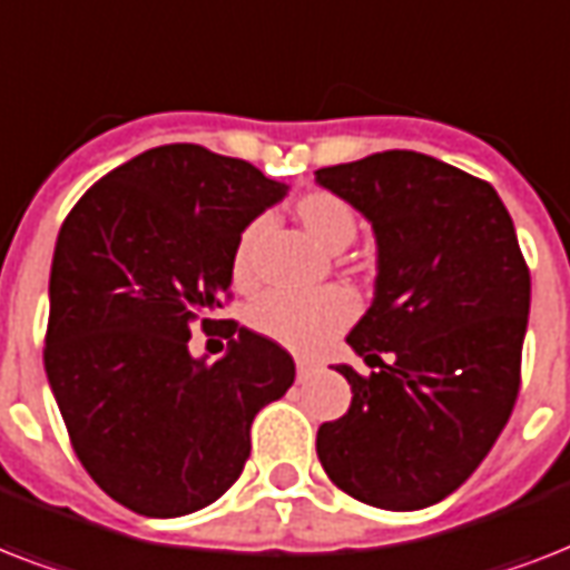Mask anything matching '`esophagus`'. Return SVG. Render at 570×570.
<instances>
[{"mask_svg": "<svg viewBox=\"0 0 570 570\" xmlns=\"http://www.w3.org/2000/svg\"><path fill=\"white\" fill-rule=\"evenodd\" d=\"M295 366H298V381L311 379V375L316 373V364H313V361H304V357H298V361H295Z\"/></svg>", "mask_w": 570, "mask_h": 570, "instance_id": "esophagus-1", "label": "esophagus"}]
</instances>
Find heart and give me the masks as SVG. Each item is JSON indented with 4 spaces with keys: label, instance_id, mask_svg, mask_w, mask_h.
I'll use <instances>...</instances> for the list:
<instances>
[{
    "label": "heart",
    "instance_id": "heart-1",
    "mask_svg": "<svg viewBox=\"0 0 570 570\" xmlns=\"http://www.w3.org/2000/svg\"><path fill=\"white\" fill-rule=\"evenodd\" d=\"M295 222L311 236L322 250L348 248L357 236V215L343 197L331 191H311L298 197L293 206ZM259 224H250L236 239L230 257L233 284L239 289H250L257 281L254 250H257ZM355 316V302L343 289H316V293H266L248 313L250 328L263 337L275 340L293 352H316L337 337Z\"/></svg>",
    "mask_w": 570,
    "mask_h": 570
}]
</instances>
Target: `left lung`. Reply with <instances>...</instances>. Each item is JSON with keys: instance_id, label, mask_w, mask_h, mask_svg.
I'll list each match as a JSON object with an SVG mask.
<instances>
[{"instance_id": "obj_1", "label": "left lung", "mask_w": 570, "mask_h": 570, "mask_svg": "<svg viewBox=\"0 0 570 570\" xmlns=\"http://www.w3.org/2000/svg\"><path fill=\"white\" fill-rule=\"evenodd\" d=\"M375 236V293L346 343L352 405L316 432L331 482L375 509L441 503L512 416L530 320V268L494 186L387 150L316 171Z\"/></svg>"}]
</instances>
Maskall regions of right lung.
<instances>
[{"instance_id": "add662e5", "label": "right lung", "mask_w": 570, "mask_h": 570, "mask_svg": "<svg viewBox=\"0 0 570 570\" xmlns=\"http://www.w3.org/2000/svg\"><path fill=\"white\" fill-rule=\"evenodd\" d=\"M289 186L197 145L138 154L85 191L49 272L43 366L82 468L147 518L215 503L250 455L259 407L293 387L275 340L227 325L218 361L189 352L233 284L236 239Z\"/></svg>"}]
</instances>
